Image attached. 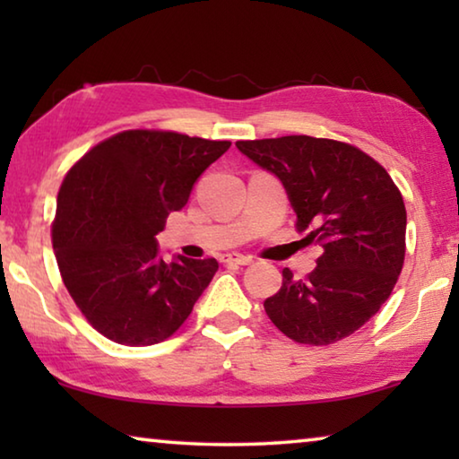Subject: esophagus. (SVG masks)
<instances>
[{"label": "esophagus", "instance_id": "obj_1", "mask_svg": "<svg viewBox=\"0 0 459 459\" xmlns=\"http://www.w3.org/2000/svg\"><path fill=\"white\" fill-rule=\"evenodd\" d=\"M224 263H230V265H251L253 257L251 255H240V253H227L222 257Z\"/></svg>", "mask_w": 459, "mask_h": 459}]
</instances>
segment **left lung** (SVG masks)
<instances>
[{
  "label": "left lung",
  "instance_id": "8db88e82",
  "mask_svg": "<svg viewBox=\"0 0 459 459\" xmlns=\"http://www.w3.org/2000/svg\"><path fill=\"white\" fill-rule=\"evenodd\" d=\"M237 147L283 182L295 229L324 251L304 279L283 269L281 290L263 304L269 320L299 344L351 336L388 299L405 263L397 184L368 153L336 139L285 135Z\"/></svg>",
  "mask_w": 459,
  "mask_h": 459
}]
</instances>
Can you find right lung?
Wrapping results in <instances>:
<instances>
[{
  "label": "right lung",
  "mask_w": 459,
  "mask_h": 459,
  "mask_svg": "<svg viewBox=\"0 0 459 459\" xmlns=\"http://www.w3.org/2000/svg\"><path fill=\"white\" fill-rule=\"evenodd\" d=\"M229 147L176 131L127 129L66 172L52 221L54 255L76 307L105 338L152 346L188 320L219 263L182 255L166 263L155 235Z\"/></svg>",
  "instance_id": "right-lung-1"
}]
</instances>
